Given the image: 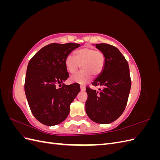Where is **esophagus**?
<instances>
[{"instance_id": "esophagus-1", "label": "esophagus", "mask_w": 160, "mask_h": 160, "mask_svg": "<svg viewBox=\"0 0 160 160\" xmlns=\"http://www.w3.org/2000/svg\"><path fill=\"white\" fill-rule=\"evenodd\" d=\"M80 88H81V91H84L85 90V87L84 86H81L80 87Z\"/></svg>"}]
</instances>
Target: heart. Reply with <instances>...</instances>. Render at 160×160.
Returning a JSON list of instances; mask_svg holds the SVG:
<instances>
[{"mask_svg": "<svg viewBox=\"0 0 160 160\" xmlns=\"http://www.w3.org/2000/svg\"><path fill=\"white\" fill-rule=\"evenodd\" d=\"M76 58L72 55L67 56L65 64L67 70L74 73L81 65L82 71L71 77L72 83L84 85L91 79L92 75H98L103 69L105 56L100 51L93 48L84 47L75 52Z\"/></svg>", "mask_w": 160, "mask_h": 160, "instance_id": "obj_1", "label": "heart"}]
</instances>
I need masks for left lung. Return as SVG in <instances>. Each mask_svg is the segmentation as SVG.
<instances>
[{
	"label": "left lung",
	"instance_id": "8db88e82",
	"mask_svg": "<svg viewBox=\"0 0 160 160\" xmlns=\"http://www.w3.org/2000/svg\"><path fill=\"white\" fill-rule=\"evenodd\" d=\"M105 56L103 69L92 85L100 91L86 88L85 111L94 122L108 124L118 119L125 110L131 89L128 62L117 48L105 43L95 44Z\"/></svg>",
	"mask_w": 160,
	"mask_h": 160
}]
</instances>
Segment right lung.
Segmentation results:
<instances>
[{
  "mask_svg": "<svg viewBox=\"0 0 160 160\" xmlns=\"http://www.w3.org/2000/svg\"><path fill=\"white\" fill-rule=\"evenodd\" d=\"M80 46L72 42L52 43L42 47L28 62L25 83L26 98L34 117L42 124H59L69 114L70 105L79 93L80 87L77 83H63L69 76L65 61Z\"/></svg>",
  "mask_w": 160,
  "mask_h": 160,
  "instance_id": "add662e5",
  "label": "right lung"
}]
</instances>
